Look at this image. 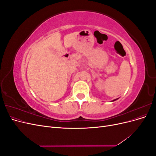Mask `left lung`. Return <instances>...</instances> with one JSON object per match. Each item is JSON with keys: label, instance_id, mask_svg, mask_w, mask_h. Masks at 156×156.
Returning <instances> with one entry per match:
<instances>
[{"label": "left lung", "instance_id": "8db88e82", "mask_svg": "<svg viewBox=\"0 0 156 156\" xmlns=\"http://www.w3.org/2000/svg\"><path fill=\"white\" fill-rule=\"evenodd\" d=\"M118 99H119V98H117V99H115V100H112V101H116V100H118Z\"/></svg>", "mask_w": 156, "mask_h": 156}]
</instances>
